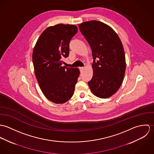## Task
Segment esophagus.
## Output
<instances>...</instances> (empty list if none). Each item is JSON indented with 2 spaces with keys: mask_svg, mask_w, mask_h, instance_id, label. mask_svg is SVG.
I'll return each instance as SVG.
<instances>
[{
  "mask_svg": "<svg viewBox=\"0 0 154 154\" xmlns=\"http://www.w3.org/2000/svg\"><path fill=\"white\" fill-rule=\"evenodd\" d=\"M84 69V67H79V70H80L81 72H82Z\"/></svg>",
  "mask_w": 154,
  "mask_h": 154,
  "instance_id": "obj_1",
  "label": "esophagus"
}]
</instances>
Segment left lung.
Here are the masks:
<instances>
[{"instance_id":"1","label":"left lung","mask_w":154,"mask_h":154,"mask_svg":"<svg viewBox=\"0 0 154 154\" xmlns=\"http://www.w3.org/2000/svg\"><path fill=\"white\" fill-rule=\"evenodd\" d=\"M79 28L91 47L94 59L93 76L88 85L95 96L107 98L118 91L125 76L123 44L113 29L103 22H84Z\"/></svg>"}]
</instances>
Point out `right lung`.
Masks as SVG:
<instances>
[{
  "mask_svg": "<svg viewBox=\"0 0 154 154\" xmlns=\"http://www.w3.org/2000/svg\"><path fill=\"white\" fill-rule=\"evenodd\" d=\"M78 32L74 25L57 24L47 28L39 37L32 53L35 75L45 97L63 104L73 95L80 74L78 68L63 66L69 56V44Z\"/></svg>",
  "mask_w": 154,
  "mask_h": 154,
  "instance_id": "right-lung-1",
  "label": "right lung"
}]
</instances>
